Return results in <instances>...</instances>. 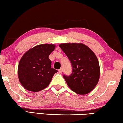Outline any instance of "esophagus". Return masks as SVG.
<instances>
[{
	"instance_id": "34e87169",
	"label": "esophagus",
	"mask_w": 123,
	"mask_h": 123,
	"mask_svg": "<svg viewBox=\"0 0 123 123\" xmlns=\"http://www.w3.org/2000/svg\"><path fill=\"white\" fill-rule=\"evenodd\" d=\"M62 72H63V68H60V69H59V73H62Z\"/></svg>"
}]
</instances>
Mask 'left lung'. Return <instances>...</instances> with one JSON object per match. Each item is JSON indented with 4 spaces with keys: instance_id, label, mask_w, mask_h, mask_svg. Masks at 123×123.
Segmentation results:
<instances>
[{
    "instance_id": "1",
    "label": "left lung",
    "mask_w": 123,
    "mask_h": 123,
    "mask_svg": "<svg viewBox=\"0 0 123 123\" xmlns=\"http://www.w3.org/2000/svg\"><path fill=\"white\" fill-rule=\"evenodd\" d=\"M69 59L72 73L64 75L68 86L80 95L88 93L98 84L100 77L98 59L94 52L82 43H65L59 45Z\"/></svg>"
}]
</instances>
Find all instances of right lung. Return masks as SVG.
<instances>
[{
    "label": "right lung",
    "mask_w": 123,
    "mask_h": 123,
    "mask_svg": "<svg viewBox=\"0 0 123 123\" xmlns=\"http://www.w3.org/2000/svg\"><path fill=\"white\" fill-rule=\"evenodd\" d=\"M54 44H40L28 50L23 56L18 66V77L23 87L30 91L38 92L49 84L57 70L51 68L49 55Z\"/></svg>",
    "instance_id": "obj_1"
}]
</instances>
